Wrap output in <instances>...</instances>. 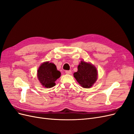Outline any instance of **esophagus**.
I'll use <instances>...</instances> for the list:
<instances>
[{"mask_svg": "<svg viewBox=\"0 0 134 134\" xmlns=\"http://www.w3.org/2000/svg\"><path fill=\"white\" fill-rule=\"evenodd\" d=\"M65 73L67 74H71V70H66Z\"/></svg>", "mask_w": 134, "mask_h": 134, "instance_id": "34e87169", "label": "esophagus"}]
</instances>
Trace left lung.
Here are the masks:
<instances>
[{
  "label": "left lung",
  "instance_id": "8db88e82",
  "mask_svg": "<svg viewBox=\"0 0 134 134\" xmlns=\"http://www.w3.org/2000/svg\"><path fill=\"white\" fill-rule=\"evenodd\" d=\"M96 68L91 63L82 61L78 66V71L74 73V76L81 86L90 88L97 80Z\"/></svg>",
  "mask_w": 134,
  "mask_h": 134
}]
</instances>
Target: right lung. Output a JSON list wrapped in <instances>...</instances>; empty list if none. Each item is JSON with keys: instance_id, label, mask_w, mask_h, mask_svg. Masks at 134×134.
I'll return each mask as SVG.
<instances>
[{"instance_id": "right-lung-1", "label": "right lung", "mask_w": 134, "mask_h": 134, "mask_svg": "<svg viewBox=\"0 0 134 134\" xmlns=\"http://www.w3.org/2000/svg\"><path fill=\"white\" fill-rule=\"evenodd\" d=\"M61 76V72L57 70L54 63L44 62L39 67L37 77L43 87L50 88L55 86V81Z\"/></svg>"}]
</instances>
